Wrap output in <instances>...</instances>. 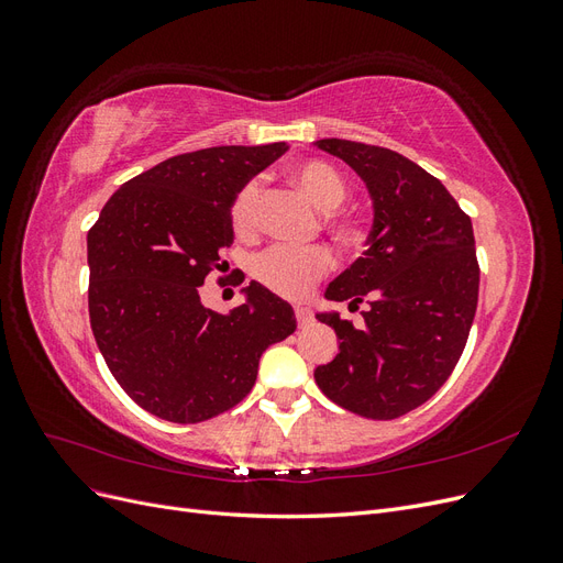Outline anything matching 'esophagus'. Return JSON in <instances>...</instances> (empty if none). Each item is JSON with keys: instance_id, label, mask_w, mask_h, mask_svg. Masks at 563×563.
I'll use <instances>...</instances> for the list:
<instances>
[{"instance_id": "esophagus-1", "label": "esophagus", "mask_w": 563, "mask_h": 563, "mask_svg": "<svg viewBox=\"0 0 563 563\" xmlns=\"http://www.w3.org/2000/svg\"><path fill=\"white\" fill-rule=\"evenodd\" d=\"M296 317H298V327H300V329L310 327V323H312V310L305 308V305H298V308H296Z\"/></svg>"}]
</instances>
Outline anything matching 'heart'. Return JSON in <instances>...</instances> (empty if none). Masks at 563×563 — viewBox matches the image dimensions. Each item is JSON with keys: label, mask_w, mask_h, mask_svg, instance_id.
Listing matches in <instances>:
<instances>
[{"label": "heart", "mask_w": 563, "mask_h": 563, "mask_svg": "<svg viewBox=\"0 0 563 563\" xmlns=\"http://www.w3.org/2000/svg\"><path fill=\"white\" fill-rule=\"evenodd\" d=\"M288 180L319 209H335L347 195V185L327 162L308 159L288 168ZM261 187L255 180L244 183L230 203V223L240 236H251L258 228ZM329 225L343 244L362 240L360 220L343 211H329ZM333 253L327 246H272L263 251L251 265L253 279L269 288L272 294L286 298H302L310 288L329 275Z\"/></svg>", "instance_id": "heart-1"}]
</instances>
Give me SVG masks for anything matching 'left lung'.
Returning a JSON list of instances; mask_svg holds the SVG:
<instances>
[{
    "label": "left lung",
    "mask_w": 563,
    "mask_h": 563,
    "mask_svg": "<svg viewBox=\"0 0 563 563\" xmlns=\"http://www.w3.org/2000/svg\"><path fill=\"white\" fill-rule=\"evenodd\" d=\"M317 147L350 164L373 199L368 249L329 288V300H368L364 327L317 314L335 331L319 389L371 420H395L444 385L465 350L479 300L470 216L441 180L395 150L343 139Z\"/></svg>",
    "instance_id": "left-lung-1"
}]
</instances>
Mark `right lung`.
<instances>
[{
    "instance_id": "add662e5",
    "label": "right lung",
    "mask_w": 563,
    "mask_h": 563,
    "mask_svg": "<svg viewBox=\"0 0 563 563\" xmlns=\"http://www.w3.org/2000/svg\"><path fill=\"white\" fill-rule=\"evenodd\" d=\"M288 150L220 145L166 159L108 199L87 236L89 317L126 395L168 422H203L240 404L261 354L296 331V314L258 282L230 314L199 286L232 244L236 190Z\"/></svg>"
}]
</instances>
